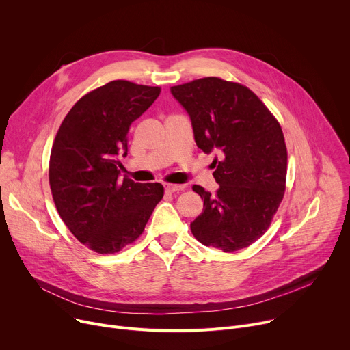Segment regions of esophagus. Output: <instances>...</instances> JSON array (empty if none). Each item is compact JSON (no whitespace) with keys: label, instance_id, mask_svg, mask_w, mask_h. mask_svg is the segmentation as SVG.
<instances>
[{"label":"esophagus","instance_id":"obj_1","mask_svg":"<svg viewBox=\"0 0 350 350\" xmlns=\"http://www.w3.org/2000/svg\"><path fill=\"white\" fill-rule=\"evenodd\" d=\"M184 187L183 185H176V184H165V191L166 193H177L181 191Z\"/></svg>","mask_w":350,"mask_h":350}]
</instances>
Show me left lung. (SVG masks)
I'll list each match as a JSON object with an SVG mask.
<instances>
[{"label":"left lung","instance_id":"8db88e82","mask_svg":"<svg viewBox=\"0 0 350 350\" xmlns=\"http://www.w3.org/2000/svg\"><path fill=\"white\" fill-rule=\"evenodd\" d=\"M170 92L191 120L197 146L215 153L219 188L211 194L193 185L204 209L191 232L206 247L245 248L267 232L283 198L288 152L280 125L240 83L209 77Z\"/></svg>","mask_w":350,"mask_h":350}]
</instances>
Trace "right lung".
I'll use <instances>...</instances> for the list:
<instances>
[{
  "instance_id": "obj_1",
  "label": "right lung",
  "mask_w": 350,
  "mask_h": 350,
  "mask_svg": "<svg viewBox=\"0 0 350 350\" xmlns=\"http://www.w3.org/2000/svg\"><path fill=\"white\" fill-rule=\"evenodd\" d=\"M161 88L111 81L79 99L62 121L50 156L54 204L71 233L100 254L135 241L163 198L159 183L120 178L130 125Z\"/></svg>"
}]
</instances>
